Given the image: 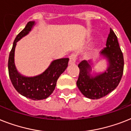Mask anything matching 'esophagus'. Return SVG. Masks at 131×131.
Returning a JSON list of instances; mask_svg holds the SVG:
<instances>
[{
	"label": "esophagus",
	"mask_w": 131,
	"mask_h": 131,
	"mask_svg": "<svg viewBox=\"0 0 131 131\" xmlns=\"http://www.w3.org/2000/svg\"><path fill=\"white\" fill-rule=\"evenodd\" d=\"M76 55L75 54H72L69 57V64L70 65H73L75 64V62H76Z\"/></svg>",
	"instance_id": "1"
}]
</instances>
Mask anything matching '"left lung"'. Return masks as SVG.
<instances>
[{
	"label": "left lung",
	"mask_w": 131,
	"mask_h": 131,
	"mask_svg": "<svg viewBox=\"0 0 131 131\" xmlns=\"http://www.w3.org/2000/svg\"><path fill=\"white\" fill-rule=\"evenodd\" d=\"M106 46L100 52V58L107 61V68L104 72L92 71L94 67L92 60H84L78 64L79 75L77 85L88 98L97 100L108 95L118 85L123 76V54L117 37L112 29Z\"/></svg>",
	"instance_id": "1"
}]
</instances>
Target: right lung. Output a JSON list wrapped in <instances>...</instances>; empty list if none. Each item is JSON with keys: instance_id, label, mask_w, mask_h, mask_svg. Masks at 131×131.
Instances as JSON below:
<instances>
[{"instance_id": "obj_1", "label": "right lung", "mask_w": 131, "mask_h": 131, "mask_svg": "<svg viewBox=\"0 0 131 131\" xmlns=\"http://www.w3.org/2000/svg\"><path fill=\"white\" fill-rule=\"evenodd\" d=\"M36 24L34 21L27 23L25 27L17 36L9 54L8 61V75L13 85L23 96L33 100H41L48 97L53 93L58 77L68 67L69 58L53 60L48 67L40 75L27 77L17 71L15 63V50L17 42L28 34Z\"/></svg>"}]
</instances>
